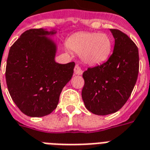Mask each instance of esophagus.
I'll list each match as a JSON object with an SVG mask.
<instances>
[{"label": "esophagus", "mask_w": 150, "mask_h": 150, "mask_svg": "<svg viewBox=\"0 0 150 150\" xmlns=\"http://www.w3.org/2000/svg\"><path fill=\"white\" fill-rule=\"evenodd\" d=\"M74 71H75V75H81L83 74V70L81 69V67L79 65H76L75 67V69H74Z\"/></svg>", "instance_id": "34e87169"}]
</instances>
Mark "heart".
Masks as SVG:
<instances>
[{"label": "heart", "instance_id": "b5f03b06", "mask_svg": "<svg viewBox=\"0 0 150 150\" xmlns=\"http://www.w3.org/2000/svg\"><path fill=\"white\" fill-rule=\"evenodd\" d=\"M67 46L73 52L80 53L85 63L95 65L108 59L111 52L112 42L104 33H79L67 40Z\"/></svg>", "mask_w": 150, "mask_h": 150}]
</instances>
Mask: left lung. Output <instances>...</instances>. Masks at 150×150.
Listing matches in <instances>:
<instances>
[{
  "label": "left lung",
  "mask_w": 150,
  "mask_h": 150,
  "mask_svg": "<svg viewBox=\"0 0 150 150\" xmlns=\"http://www.w3.org/2000/svg\"><path fill=\"white\" fill-rule=\"evenodd\" d=\"M110 31L115 38L113 54L106 63L89 67L83 74L82 98L86 109L97 115L119 110L131 95L138 75L136 44L119 30Z\"/></svg>",
  "instance_id": "left-lung-1"
}]
</instances>
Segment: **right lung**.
Wrapping results in <instances>:
<instances>
[{
    "mask_svg": "<svg viewBox=\"0 0 150 150\" xmlns=\"http://www.w3.org/2000/svg\"><path fill=\"white\" fill-rule=\"evenodd\" d=\"M56 33L57 29L28 30L10 47L5 71L8 90L17 107L29 117L51 114L74 73V62H55L58 45L52 37Z\"/></svg>",
    "mask_w": 150,
    "mask_h": 150,
    "instance_id": "obj_1",
    "label": "right lung"
}]
</instances>
